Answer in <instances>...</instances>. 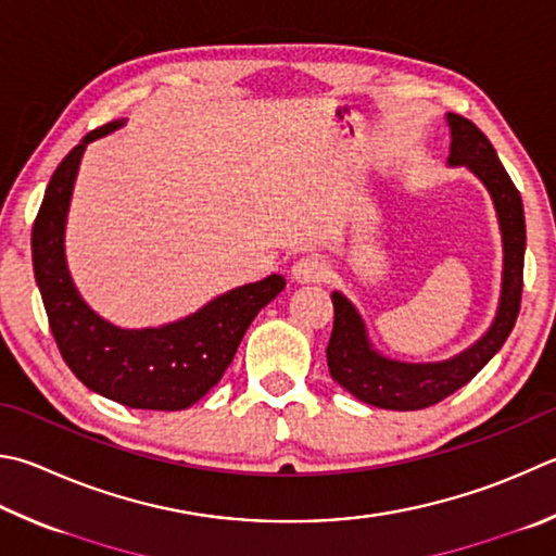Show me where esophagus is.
Here are the masks:
<instances>
[{"label":"esophagus","mask_w":556,"mask_h":556,"mask_svg":"<svg viewBox=\"0 0 556 556\" xmlns=\"http://www.w3.org/2000/svg\"><path fill=\"white\" fill-rule=\"evenodd\" d=\"M291 277L301 281V285L326 279L328 277V262L323 260L320 255H304V257L294 262V267H291Z\"/></svg>","instance_id":"obj_1"}]
</instances>
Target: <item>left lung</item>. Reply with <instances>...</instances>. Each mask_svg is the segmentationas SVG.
<instances>
[{
	"label": "left lung",
	"instance_id": "1",
	"mask_svg": "<svg viewBox=\"0 0 556 556\" xmlns=\"http://www.w3.org/2000/svg\"><path fill=\"white\" fill-rule=\"evenodd\" d=\"M452 128V165H467L489 187L498 211L503 233V291L498 316L491 330L477 345L462 352L459 357L440 365H403L377 355L369 348L365 326L342 294H332L336 323L328 342V369L342 389L352 396L377 408L389 410H420L445 401L454 391L469 383L489 365V359L508 340L516 326L522 299V265H525V214L520 191L513 185L506 167L493 150L491 140L471 124L469 118L450 114Z\"/></svg>",
	"mask_w": 556,
	"mask_h": 556
}]
</instances>
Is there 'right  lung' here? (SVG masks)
Here are the masks:
<instances>
[{
	"label": "right lung",
	"mask_w": 556,
	"mask_h": 556,
	"mask_svg": "<svg viewBox=\"0 0 556 556\" xmlns=\"http://www.w3.org/2000/svg\"><path fill=\"white\" fill-rule=\"evenodd\" d=\"M118 126L111 121L89 130L50 177L31 230L34 275L60 355L87 389L128 408L181 410L216 387L252 318L287 281L271 275L238 287L194 316L163 328L124 330L99 318L70 279L63 233L79 157L87 143Z\"/></svg>",
	"instance_id": "right-lung-1"
}]
</instances>
